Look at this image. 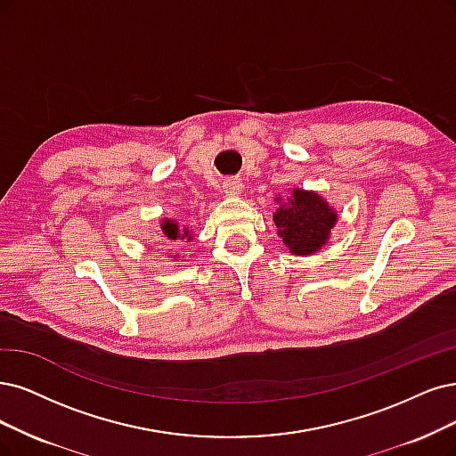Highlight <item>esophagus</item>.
Returning <instances> with one entry per match:
<instances>
[{"instance_id": "34e87169", "label": "esophagus", "mask_w": 456, "mask_h": 456, "mask_svg": "<svg viewBox=\"0 0 456 456\" xmlns=\"http://www.w3.org/2000/svg\"><path fill=\"white\" fill-rule=\"evenodd\" d=\"M242 190H244V185L239 178H231V180L224 182V193L227 197H240Z\"/></svg>"}]
</instances>
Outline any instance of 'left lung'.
Segmentation results:
<instances>
[{
	"label": "left lung",
	"mask_w": 456,
	"mask_h": 456,
	"mask_svg": "<svg viewBox=\"0 0 456 456\" xmlns=\"http://www.w3.org/2000/svg\"><path fill=\"white\" fill-rule=\"evenodd\" d=\"M274 202L280 205L273 216L276 232L285 248H289V254L298 257L314 256L329 242L330 231L338 222V212L325 197L293 188L288 200L276 195Z\"/></svg>",
	"instance_id": "left-lung-1"
}]
</instances>
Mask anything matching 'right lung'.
I'll list each match as a JSON object with an SVG mask.
<instances>
[{
	"label": "right lung",
	"instance_id": "1",
	"mask_svg": "<svg viewBox=\"0 0 456 456\" xmlns=\"http://www.w3.org/2000/svg\"><path fill=\"white\" fill-rule=\"evenodd\" d=\"M159 229H161V237H163V242L165 244H173V242H178V240H185V242H191L193 240V231H190L188 227L180 229L176 219H171V217H161L159 222ZM171 259H176L175 256Z\"/></svg>",
	"mask_w": 456,
	"mask_h": 456
}]
</instances>
